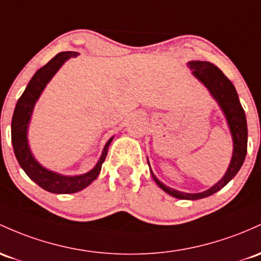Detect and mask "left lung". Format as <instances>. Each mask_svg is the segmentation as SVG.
Instances as JSON below:
<instances>
[{
	"label": "left lung",
	"mask_w": 261,
	"mask_h": 261,
	"mask_svg": "<svg viewBox=\"0 0 261 261\" xmlns=\"http://www.w3.org/2000/svg\"><path fill=\"white\" fill-rule=\"evenodd\" d=\"M188 67L193 70V74L196 78H198L208 90L211 91L212 95L214 99L219 102L220 108L224 111L225 117L229 127H230L231 136H233L234 141V150H233V157H231L230 165H229L227 173L224 174L220 181L214 185L213 187L210 188L208 191L202 192V193H183V192L172 190V188L167 187L163 183H161L156 177H152L156 181L157 185L162 188L166 193L171 194L174 198L179 199H200L205 198V197L212 196L216 192L222 190L227 183L233 178L238 173V171L242 167L243 162H244L245 156H247V148H248V127H247V117H245L244 109H243L242 104H240L239 98L236 88H234L233 83L229 80L227 76L223 74V71L212 64L210 62H200V61H193L188 63Z\"/></svg>",
	"instance_id": "1"
}]
</instances>
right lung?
<instances>
[{"label":"right lung","mask_w":261,"mask_h":261,"mask_svg":"<svg viewBox=\"0 0 261 261\" xmlns=\"http://www.w3.org/2000/svg\"><path fill=\"white\" fill-rule=\"evenodd\" d=\"M76 56H78V53H75V51H61L54 58H51L47 64L43 65L41 69L37 70L33 78L28 83L21 98L17 101L12 117V126H11V139H12L13 151L19 166L23 168L27 176L36 182L39 187L57 194L75 193V192L88 187L99 176L102 162L105 161V157L108 154L109 145L113 141V137H111L108 144L105 145L101 157H100L95 167L90 172L82 174V176L65 177L48 171L47 168L42 167L31 153L27 144V127L31 115H32L34 104H36L37 99L39 98L47 83L57 73V70L62 67L63 63L69 58H75Z\"/></svg>","instance_id":"right-lung-1"}]
</instances>
